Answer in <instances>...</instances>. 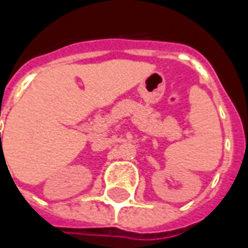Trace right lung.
<instances>
[{"instance_id": "1", "label": "right lung", "mask_w": 248, "mask_h": 248, "mask_svg": "<svg viewBox=\"0 0 248 248\" xmlns=\"http://www.w3.org/2000/svg\"><path fill=\"white\" fill-rule=\"evenodd\" d=\"M0 135H1V134H0Z\"/></svg>"}]
</instances>
